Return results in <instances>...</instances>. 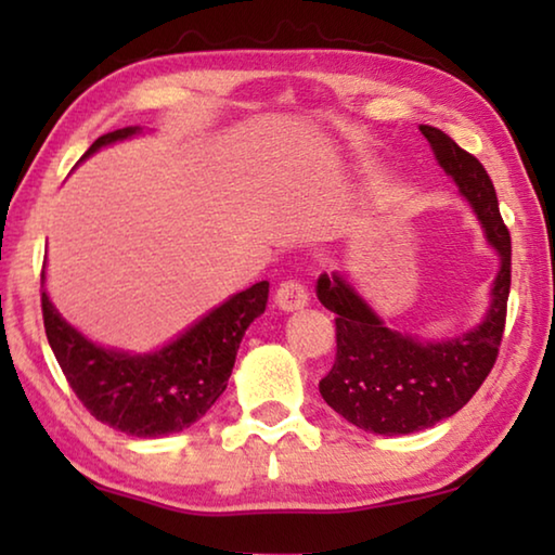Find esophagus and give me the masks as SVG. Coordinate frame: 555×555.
Wrapping results in <instances>:
<instances>
[{
  "mask_svg": "<svg viewBox=\"0 0 555 555\" xmlns=\"http://www.w3.org/2000/svg\"><path fill=\"white\" fill-rule=\"evenodd\" d=\"M276 306L281 311H298V308L308 306V288L304 286V281L298 279L281 281L276 288Z\"/></svg>",
  "mask_w": 555,
  "mask_h": 555,
  "instance_id": "obj_1",
  "label": "esophagus"
}]
</instances>
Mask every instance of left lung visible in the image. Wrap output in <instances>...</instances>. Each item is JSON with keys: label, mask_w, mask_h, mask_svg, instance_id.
<instances>
[{"label": "left lung", "mask_w": 555, "mask_h": 555, "mask_svg": "<svg viewBox=\"0 0 555 555\" xmlns=\"http://www.w3.org/2000/svg\"><path fill=\"white\" fill-rule=\"evenodd\" d=\"M440 168L480 220L500 255L490 306L480 325L443 340H421L384 325L347 276L321 274L318 300L335 313L337 352L318 384L331 409L352 426L379 436H406L450 418L492 372L506 321L512 284V240L485 166L436 127L421 125Z\"/></svg>", "instance_id": "obj_1"}]
</instances>
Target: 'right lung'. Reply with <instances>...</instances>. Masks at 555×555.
I'll return each mask as SVG.
<instances>
[{
	"label": "right lung",
	"mask_w": 555,
	"mask_h": 555,
	"mask_svg": "<svg viewBox=\"0 0 555 555\" xmlns=\"http://www.w3.org/2000/svg\"><path fill=\"white\" fill-rule=\"evenodd\" d=\"M139 131L142 127H125L102 134L82 158ZM267 298L269 281H259L212 308L176 340L144 354L88 340L59 313L46 288L41 311L51 350L82 406L127 436L162 438L203 418L228 389L244 331L264 313Z\"/></svg>",
	"instance_id": "add662e5"
}]
</instances>
